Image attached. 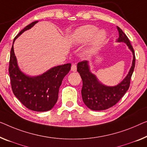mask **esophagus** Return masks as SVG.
<instances>
[{
    "label": "esophagus",
    "mask_w": 147,
    "mask_h": 147,
    "mask_svg": "<svg viewBox=\"0 0 147 147\" xmlns=\"http://www.w3.org/2000/svg\"><path fill=\"white\" fill-rule=\"evenodd\" d=\"M76 69H77V67H76V65L75 64H73L71 66V71L73 72H76Z\"/></svg>",
    "instance_id": "obj_1"
}]
</instances>
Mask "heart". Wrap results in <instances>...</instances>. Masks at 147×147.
<instances>
[{
  "mask_svg": "<svg viewBox=\"0 0 147 147\" xmlns=\"http://www.w3.org/2000/svg\"><path fill=\"white\" fill-rule=\"evenodd\" d=\"M98 28L93 25H86L81 26L76 29L72 35V40L76 45H80L86 43L91 38V46L88 53L92 54L98 51L104 41H106L107 34L104 30H99Z\"/></svg>",
  "mask_w": 147,
  "mask_h": 147,
  "instance_id": "obj_1",
  "label": "heart"
}]
</instances>
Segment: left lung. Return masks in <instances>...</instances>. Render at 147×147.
Listing matches in <instances>:
<instances>
[{
    "instance_id": "obj_1",
    "label": "left lung",
    "mask_w": 147,
    "mask_h": 147,
    "mask_svg": "<svg viewBox=\"0 0 147 147\" xmlns=\"http://www.w3.org/2000/svg\"><path fill=\"white\" fill-rule=\"evenodd\" d=\"M117 28L119 32V38L117 41L125 43L133 55L132 65L128 74L119 84L114 86H108L102 84L90 71L87 61H81L77 65V71L82 80L81 90L82 100L88 108L92 110H105L114 106L124 96L130 86V80L135 65V51L127 36L121 28L118 26Z\"/></svg>"
}]
</instances>
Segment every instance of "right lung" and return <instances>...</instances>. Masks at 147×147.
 Returning a JSON list of instances; mask_svg holds the SVG:
<instances>
[{
	"instance_id": "add662e5",
	"label": "right lung",
	"mask_w": 147,
	"mask_h": 147,
	"mask_svg": "<svg viewBox=\"0 0 147 147\" xmlns=\"http://www.w3.org/2000/svg\"><path fill=\"white\" fill-rule=\"evenodd\" d=\"M38 21L28 25L15 37L14 41L24 32L32 28ZM71 64L67 63L51 68L41 75L30 76L24 74L18 66L17 59L11 48L9 71L13 93L24 106L35 111H49L58 100L59 89L63 79L71 70Z\"/></svg>"
}]
</instances>
